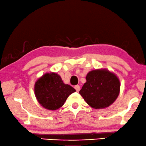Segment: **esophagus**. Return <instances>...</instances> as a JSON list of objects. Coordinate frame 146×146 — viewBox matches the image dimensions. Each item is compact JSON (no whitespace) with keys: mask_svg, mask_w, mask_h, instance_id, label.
I'll return each instance as SVG.
<instances>
[{"mask_svg":"<svg viewBox=\"0 0 146 146\" xmlns=\"http://www.w3.org/2000/svg\"><path fill=\"white\" fill-rule=\"evenodd\" d=\"M75 90H76V91H77V92H79V91L80 90V87L79 85H75Z\"/></svg>","mask_w":146,"mask_h":146,"instance_id":"obj_1","label":"esophagus"}]
</instances>
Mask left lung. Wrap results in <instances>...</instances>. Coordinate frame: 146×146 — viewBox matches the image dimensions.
<instances>
[{
  "label": "left lung",
  "instance_id": "left-lung-1",
  "mask_svg": "<svg viewBox=\"0 0 146 146\" xmlns=\"http://www.w3.org/2000/svg\"><path fill=\"white\" fill-rule=\"evenodd\" d=\"M86 79L79 93L92 108L108 107L117 99L120 90V82L113 73L105 69H98L89 72Z\"/></svg>",
  "mask_w": 146,
  "mask_h": 146
}]
</instances>
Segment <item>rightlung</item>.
Here are the masks:
<instances>
[{
	"mask_svg": "<svg viewBox=\"0 0 146 146\" xmlns=\"http://www.w3.org/2000/svg\"><path fill=\"white\" fill-rule=\"evenodd\" d=\"M72 86L63 82L58 74L46 73L35 84V93L39 104L49 110H56L64 105L68 96L75 92Z\"/></svg>",
	"mask_w": 146,
	"mask_h": 146,
	"instance_id": "add662e5",
	"label": "right lung"
}]
</instances>
